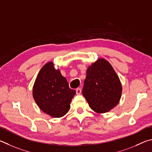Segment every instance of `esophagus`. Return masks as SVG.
Instances as JSON below:
<instances>
[{"label": "esophagus", "mask_w": 152, "mask_h": 152, "mask_svg": "<svg viewBox=\"0 0 152 152\" xmlns=\"http://www.w3.org/2000/svg\"><path fill=\"white\" fill-rule=\"evenodd\" d=\"M81 88H77L76 89V94H77V95H79V94H81Z\"/></svg>", "instance_id": "obj_1"}]
</instances>
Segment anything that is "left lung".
I'll return each mask as SVG.
<instances>
[{
    "mask_svg": "<svg viewBox=\"0 0 152 152\" xmlns=\"http://www.w3.org/2000/svg\"><path fill=\"white\" fill-rule=\"evenodd\" d=\"M82 94L91 110L98 113L110 111L121 99L122 86L111 64L99 58L87 68Z\"/></svg>",
    "mask_w": 152,
    "mask_h": 152,
    "instance_id": "1",
    "label": "left lung"
}]
</instances>
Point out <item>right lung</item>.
<instances>
[{"label":"right lung","instance_id":"right-lung-1","mask_svg":"<svg viewBox=\"0 0 152 152\" xmlns=\"http://www.w3.org/2000/svg\"><path fill=\"white\" fill-rule=\"evenodd\" d=\"M76 91L69 88L68 82L56 69L53 62H48L39 72L33 88L37 105L53 118H61L70 109Z\"/></svg>","mask_w":152,"mask_h":152}]
</instances>
